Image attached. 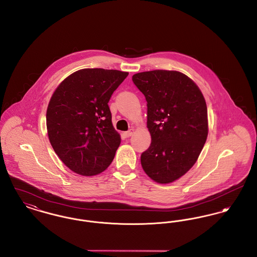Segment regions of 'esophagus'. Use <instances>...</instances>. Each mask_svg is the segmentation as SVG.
I'll use <instances>...</instances> for the list:
<instances>
[{"instance_id":"1","label":"esophagus","mask_w":257,"mask_h":257,"mask_svg":"<svg viewBox=\"0 0 257 257\" xmlns=\"http://www.w3.org/2000/svg\"><path fill=\"white\" fill-rule=\"evenodd\" d=\"M133 133H134V129H130L129 131L124 132V133H123V135L126 137V138H129V137H131L133 135Z\"/></svg>"}]
</instances>
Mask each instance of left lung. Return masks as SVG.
<instances>
[{"label": "left lung", "instance_id": "8db88e82", "mask_svg": "<svg viewBox=\"0 0 257 257\" xmlns=\"http://www.w3.org/2000/svg\"><path fill=\"white\" fill-rule=\"evenodd\" d=\"M147 100L150 148L141 155L146 174L170 183L188 172L208 137V110L195 82L177 71L155 70L132 76Z\"/></svg>", "mask_w": 257, "mask_h": 257}]
</instances>
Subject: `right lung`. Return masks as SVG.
Returning <instances> with one entry per match:
<instances>
[{
  "mask_svg": "<svg viewBox=\"0 0 257 257\" xmlns=\"http://www.w3.org/2000/svg\"><path fill=\"white\" fill-rule=\"evenodd\" d=\"M128 73L82 69L65 78L46 110L49 142L62 162L78 175L105 171L120 145L108 101Z\"/></svg>",
  "mask_w": 257,
  "mask_h": 257,
  "instance_id": "1",
  "label": "right lung"
}]
</instances>
